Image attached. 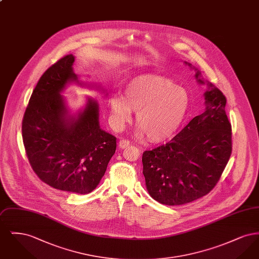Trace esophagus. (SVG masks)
Wrapping results in <instances>:
<instances>
[{
	"label": "esophagus",
	"instance_id": "34e87169",
	"mask_svg": "<svg viewBox=\"0 0 259 259\" xmlns=\"http://www.w3.org/2000/svg\"><path fill=\"white\" fill-rule=\"evenodd\" d=\"M130 146V142L128 140H121L119 143H118V147L121 149L123 148H128Z\"/></svg>",
	"mask_w": 259,
	"mask_h": 259
}]
</instances>
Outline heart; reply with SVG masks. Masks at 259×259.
<instances>
[{
    "instance_id": "b5f03b06",
    "label": "heart",
    "mask_w": 259,
    "mask_h": 259,
    "mask_svg": "<svg viewBox=\"0 0 259 259\" xmlns=\"http://www.w3.org/2000/svg\"><path fill=\"white\" fill-rule=\"evenodd\" d=\"M190 99L184 88L172 79L157 74H142L128 80L122 96L111 95L108 102L110 122L122 130L136 112L141 135L152 143H163L175 135L185 120Z\"/></svg>"
}]
</instances>
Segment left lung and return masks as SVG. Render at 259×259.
<instances>
[{"label":"left lung","instance_id":"1","mask_svg":"<svg viewBox=\"0 0 259 259\" xmlns=\"http://www.w3.org/2000/svg\"><path fill=\"white\" fill-rule=\"evenodd\" d=\"M200 74L197 71L195 76L204 84ZM207 85L205 111L169 143L143 153L147 189L161 204L184 205L205 196L218 184L230 158L232 132L225 112L226 98L218 87Z\"/></svg>","mask_w":259,"mask_h":259}]
</instances>
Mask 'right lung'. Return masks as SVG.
<instances>
[{
	"instance_id": "add662e5",
	"label": "right lung",
	"mask_w": 259,
	"mask_h": 259,
	"mask_svg": "<svg viewBox=\"0 0 259 259\" xmlns=\"http://www.w3.org/2000/svg\"><path fill=\"white\" fill-rule=\"evenodd\" d=\"M74 57L66 55L40 76L22 121L26 155L38 179L65 192L87 194L105 175L116 138L99 125V105L88 98L72 114L61 92L67 83L84 85L74 74Z\"/></svg>"
}]
</instances>
